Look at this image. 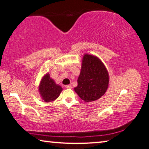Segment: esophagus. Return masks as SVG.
I'll list each match as a JSON object with an SVG mask.
<instances>
[{
    "mask_svg": "<svg viewBox=\"0 0 149 149\" xmlns=\"http://www.w3.org/2000/svg\"><path fill=\"white\" fill-rule=\"evenodd\" d=\"M65 87L66 88V89H72V86L71 85H65Z\"/></svg>",
    "mask_w": 149,
    "mask_h": 149,
    "instance_id": "1",
    "label": "esophagus"
}]
</instances>
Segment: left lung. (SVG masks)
Here are the masks:
<instances>
[{"mask_svg": "<svg viewBox=\"0 0 149 149\" xmlns=\"http://www.w3.org/2000/svg\"><path fill=\"white\" fill-rule=\"evenodd\" d=\"M109 75L105 65L99 58L85 54L82 60L81 69L74 91L85 102L100 99L107 91Z\"/></svg>", "mask_w": 149, "mask_h": 149, "instance_id": "obj_1", "label": "left lung"}]
</instances>
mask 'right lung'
<instances>
[{
  "label": "right lung",
  "instance_id": "1",
  "mask_svg": "<svg viewBox=\"0 0 149 149\" xmlns=\"http://www.w3.org/2000/svg\"><path fill=\"white\" fill-rule=\"evenodd\" d=\"M62 91V87L56 84L48 73L42 78L39 87V91L45 102L54 101L59 97Z\"/></svg>",
  "mask_w": 149,
  "mask_h": 149
}]
</instances>
